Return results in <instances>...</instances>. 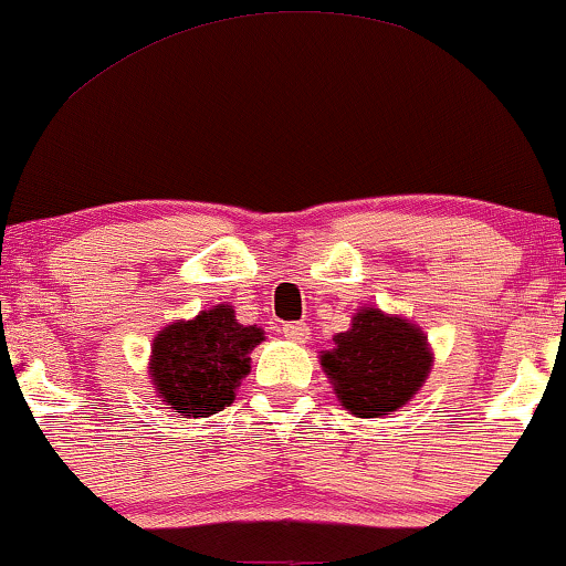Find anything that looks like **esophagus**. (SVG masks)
<instances>
[{
	"label": "esophagus",
	"mask_w": 566,
	"mask_h": 566,
	"mask_svg": "<svg viewBox=\"0 0 566 566\" xmlns=\"http://www.w3.org/2000/svg\"><path fill=\"white\" fill-rule=\"evenodd\" d=\"M283 334H285V338H291V342L304 344V342H307V338H310V325L302 323V321L285 323V325H283Z\"/></svg>",
	"instance_id": "obj_1"
}]
</instances>
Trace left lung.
I'll list each match as a JSON object with an SVG mask.
<instances>
[{
    "mask_svg": "<svg viewBox=\"0 0 566 566\" xmlns=\"http://www.w3.org/2000/svg\"><path fill=\"white\" fill-rule=\"evenodd\" d=\"M431 363L423 331L376 307L357 310L352 328L334 336V349L321 355L336 397L357 418L389 416L408 405L427 381Z\"/></svg>",
    "mask_w": 566,
    "mask_h": 566,
    "instance_id": "obj_1",
    "label": "left lung"
}]
</instances>
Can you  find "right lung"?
Masks as SVG:
<instances>
[{"instance_id":"right-lung-1","label":"right lung","mask_w":566,"mask_h":566,"mask_svg":"<svg viewBox=\"0 0 566 566\" xmlns=\"http://www.w3.org/2000/svg\"><path fill=\"white\" fill-rule=\"evenodd\" d=\"M259 342H264V331L238 323L230 304L166 325L153 338L150 352L156 395L185 418H209L230 408Z\"/></svg>"}]
</instances>
